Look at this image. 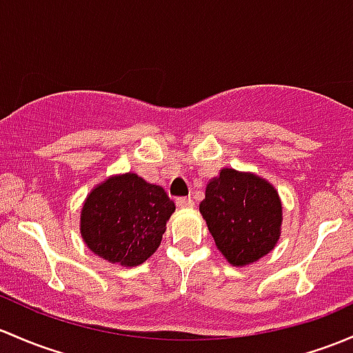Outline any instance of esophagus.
<instances>
[{
  "mask_svg": "<svg viewBox=\"0 0 353 353\" xmlns=\"http://www.w3.org/2000/svg\"><path fill=\"white\" fill-rule=\"evenodd\" d=\"M176 205L179 208H186V210H189V208L194 206V201H192L191 198H177Z\"/></svg>",
  "mask_w": 353,
  "mask_h": 353,
  "instance_id": "esophagus-1",
  "label": "esophagus"
}]
</instances>
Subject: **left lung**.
I'll use <instances>...</instances> for the list:
<instances>
[{"label":"left lung","instance_id":"left-lung-1","mask_svg":"<svg viewBox=\"0 0 353 353\" xmlns=\"http://www.w3.org/2000/svg\"><path fill=\"white\" fill-rule=\"evenodd\" d=\"M199 213L216 248L235 267L265 257L281 239L283 203L277 189L254 172L225 167L206 184Z\"/></svg>","mask_w":353,"mask_h":353}]
</instances>
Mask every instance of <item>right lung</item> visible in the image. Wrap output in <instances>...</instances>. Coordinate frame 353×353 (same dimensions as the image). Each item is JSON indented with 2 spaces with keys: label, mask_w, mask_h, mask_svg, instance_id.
Wrapping results in <instances>:
<instances>
[{
  "label": "right lung",
  "mask_w": 353,
  "mask_h": 353,
  "mask_svg": "<svg viewBox=\"0 0 353 353\" xmlns=\"http://www.w3.org/2000/svg\"><path fill=\"white\" fill-rule=\"evenodd\" d=\"M176 205L161 186L135 172L114 174L91 189L81 208L79 230L92 254L111 264L137 267L162 242Z\"/></svg>",
  "instance_id": "obj_1"
}]
</instances>
